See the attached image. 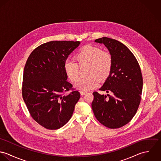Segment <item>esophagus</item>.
<instances>
[{
    "label": "esophagus",
    "instance_id": "1",
    "mask_svg": "<svg viewBox=\"0 0 161 161\" xmlns=\"http://www.w3.org/2000/svg\"><path fill=\"white\" fill-rule=\"evenodd\" d=\"M80 95H85V94H86L87 92H84V91H80Z\"/></svg>",
    "mask_w": 161,
    "mask_h": 161
}]
</instances>
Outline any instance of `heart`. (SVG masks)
I'll return each mask as SVG.
<instances>
[{
  "label": "heart",
  "instance_id": "1",
  "mask_svg": "<svg viewBox=\"0 0 161 161\" xmlns=\"http://www.w3.org/2000/svg\"><path fill=\"white\" fill-rule=\"evenodd\" d=\"M73 61H66L64 71L71 82H75L79 78V66H87V77L79 79L75 87L81 91H87L97 87L100 80L104 81L110 76L112 67L113 58L107 51L91 45L81 47L75 54Z\"/></svg>",
  "mask_w": 161,
  "mask_h": 161
}]
</instances>
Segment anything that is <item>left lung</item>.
<instances>
[{
  "label": "left lung",
  "instance_id": "obj_1",
  "mask_svg": "<svg viewBox=\"0 0 161 161\" xmlns=\"http://www.w3.org/2000/svg\"><path fill=\"white\" fill-rule=\"evenodd\" d=\"M107 47L113 58V67L100 91L112 95L93 92V112L105 126L116 129L128 123L136 114L141 102L142 77L138 61L131 51L121 42L102 37L95 40Z\"/></svg>",
  "mask_w": 161,
  "mask_h": 161
}]
</instances>
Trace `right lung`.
Listing matches in <instances>:
<instances>
[{
	"instance_id": "right-lung-1",
	"label": "right lung",
	"mask_w": 161,
	"mask_h": 161,
	"mask_svg": "<svg viewBox=\"0 0 161 161\" xmlns=\"http://www.w3.org/2000/svg\"><path fill=\"white\" fill-rule=\"evenodd\" d=\"M79 44L72 41L43 43L31 53L26 62L23 100L32 118L47 130H57L66 124L80 98V93L66 80L64 69L68 56Z\"/></svg>"
}]
</instances>
